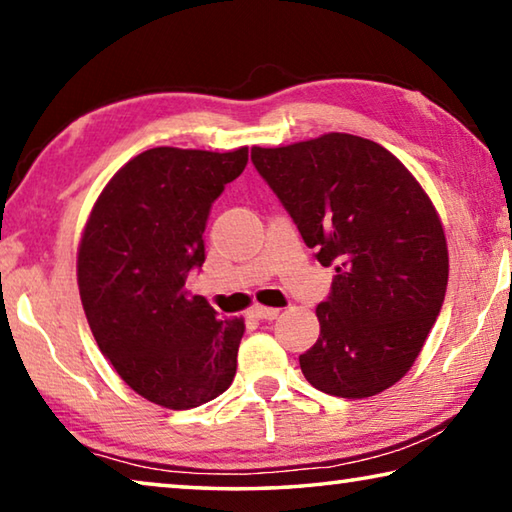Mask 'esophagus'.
Returning a JSON list of instances; mask_svg holds the SVG:
<instances>
[{"instance_id":"esophagus-1","label":"esophagus","mask_w":512,"mask_h":512,"mask_svg":"<svg viewBox=\"0 0 512 512\" xmlns=\"http://www.w3.org/2000/svg\"><path fill=\"white\" fill-rule=\"evenodd\" d=\"M250 314H253V316L259 318V320H273V318L280 316V309L264 307V305H255L253 309H250Z\"/></svg>"}]
</instances>
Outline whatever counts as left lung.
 Instances as JSON below:
<instances>
[{"mask_svg": "<svg viewBox=\"0 0 512 512\" xmlns=\"http://www.w3.org/2000/svg\"><path fill=\"white\" fill-rule=\"evenodd\" d=\"M250 158L336 273L302 375L348 400L386 391L411 370L445 300L447 239L431 198L391 151L348 133L253 146Z\"/></svg>", "mask_w": 512, "mask_h": 512, "instance_id": "left-lung-1", "label": "left lung"}]
</instances>
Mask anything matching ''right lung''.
Wrapping results in <instances>:
<instances>
[{
    "label": "right lung",
    "instance_id": "obj_1",
    "mask_svg": "<svg viewBox=\"0 0 512 512\" xmlns=\"http://www.w3.org/2000/svg\"><path fill=\"white\" fill-rule=\"evenodd\" d=\"M248 162V146H158L103 187L79 246L81 302L99 350L137 395L185 411L228 391L244 318H219L185 291L203 266L210 207Z\"/></svg>",
    "mask_w": 512,
    "mask_h": 512
}]
</instances>
